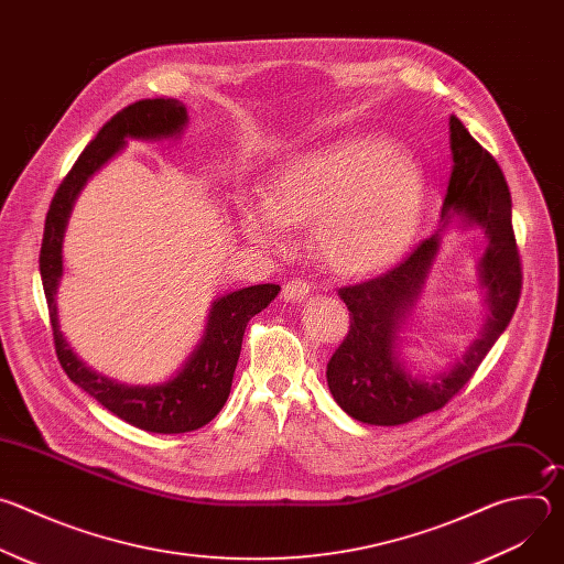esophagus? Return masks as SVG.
<instances>
[{
	"label": "esophagus",
	"instance_id": "34e87169",
	"mask_svg": "<svg viewBox=\"0 0 564 564\" xmlns=\"http://www.w3.org/2000/svg\"><path fill=\"white\" fill-rule=\"evenodd\" d=\"M310 283L307 281H303V279H292V281H288L285 285H283V299L285 301H290V303H299V301H303V299H307L310 296Z\"/></svg>",
	"mask_w": 564,
	"mask_h": 564
}]
</instances>
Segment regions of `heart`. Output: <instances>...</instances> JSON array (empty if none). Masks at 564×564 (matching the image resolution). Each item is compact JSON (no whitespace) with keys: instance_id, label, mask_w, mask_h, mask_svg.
Listing matches in <instances>:
<instances>
[{"instance_id":"heart-1","label":"heart","mask_w":564,"mask_h":564,"mask_svg":"<svg viewBox=\"0 0 564 564\" xmlns=\"http://www.w3.org/2000/svg\"><path fill=\"white\" fill-rule=\"evenodd\" d=\"M415 160L381 138H348L296 153L246 212L252 236L279 243L283 225L314 220L318 257L339 274L375 272L409 246L424 205Z\"/></svg>"}]
</instances>
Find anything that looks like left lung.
<instances>
[{
	"label": "left lung",
	"mask_w": 564,
	"mask_h": 564,
	"mask_svg": "<svg viewBox=\"0 0 564 564\" xmlns=\"http://www.w3.org/2000/svg\"><path fill=\"white\" fill-rule=\"evenodd\" d=\"M448 124L453 172L442 207V228L459 215L465 226L477 224L486 229L490 243L478 269L488 290L490 316L480 337L451 371L431 380L415 378L398 359L395 341L438 249V231L381 276L341 288L350 330L330 357L326 377L337 404L364 424L399 426L444 409L507 330L520 301L522 265L507 178L496 158L455 116Z\"/></svg>",
	"instance_id": "8db88e82"
}]
</instances>
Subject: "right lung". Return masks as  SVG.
<instances>
[{
    "instance_id": "obj_1",
    "label": "right lung",
    "mask_w": 564,
    "mask_h": 564,
    "mask_svg": "<svg viewBox=\"0 0 564 564\" xmlns=\"http://www.w3.org/2000/svg\"><path fill=\"white\" fill-rule=\"evenodd\" d=\"M185 124L187 109L183 102L172 98L140 100L118 111L79 153L75 165L57 187L46 214L40 250V274L51 314L53 341L64 372L116 417L135 429L163 435L196 431L220 413L231 390L248 321L265 310L281 288L274 283L250 285L216 299L207 316L205 335L192 357L176 377L153 386L118 383L79 361L59 333L55 292L62 279V238L79 189L127 144V138H176Z\"/></svg>"
}]
</instances>
